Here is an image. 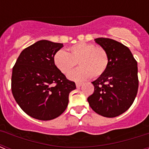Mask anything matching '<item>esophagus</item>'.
<instances>
[{
  "label": "esophagus",
  "mask_w": 149,
  "mask_h": 149,
  "mask_svg": "<svg viewBox=\"0 0 149 149\" xmlns=\"http://www.w3.org/2000/svg\"><path fill=\"white\" fill-rule=\"evenodd\" d=\"M82 84H83V83H81V82H77V83H76V86H77V88L81 87V86H82Z\"/></svg>",
  "instance_id": "obj_1"
}]
</instances>
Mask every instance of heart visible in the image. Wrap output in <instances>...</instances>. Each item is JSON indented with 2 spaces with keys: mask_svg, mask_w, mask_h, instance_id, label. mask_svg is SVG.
Here are the masks:
<instances>
[{
  "mask_svg": "<svg viewBox=\"0 0 149 149\" xmlns=\"http://www.w3.org/2000/svg\"><path fill=\"white\" fill-rule=\"evenodd\" d=\"M56 67L63 74H68L78 65L80 68L68 75L74 81H83L91 77L97 78L106 72L109 64V56L104 48L93 44L79 42L68 49V52L60 50L54 56Z\"/></svg>",
  "mask_w": 149,
  "mask_h": 149,
  "instance_id": "b5f03b06",
  "label": "heart"
}]
</instances>
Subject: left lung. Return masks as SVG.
I'll use <instances>...</instances> for the list:
<instances>
[{
	"instance_id": "left-lung-1",
	"label": "left lung",
	"mask_w": 149,
	"mask_h": 149,
	"mask_svg": "<svg viewBox=\"0 0 149 149\" xmlns=\"http://www.w3.org/2000/svg\"><path fill=\"white\" fill-rule=\"evenodd\" d=\"M95 42L107 51L109 64L106 72L92 82L94 93L89 96V106L104 117L118 116L132 105L137 94V62L130 49L122 43L97 38Z\"/></svg>"
}]
</instances>
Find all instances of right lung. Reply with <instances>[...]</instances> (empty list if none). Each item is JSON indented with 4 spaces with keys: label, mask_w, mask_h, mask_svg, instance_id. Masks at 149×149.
I'll list each match as a JSON object with an SVG mask.
<instances>
[{
    "label": "right lung",
    "mask_w": 149,
    "mask_h": 149,
    "mask_svg": "<svg viewBox=\"0 0 149 149\" xmlns=\"http://www.w3.org/2000/svg\"><path fill=\"white\" fill-rule=\"evenodd\" d=\"M62 43L40 40L24 49L13 68V97L24 113L34 119L48 121L65 111L68 95L76 89L56 68L54 56Z\"/></svg>",
    "instance_id": "right-lung-1"
}]
</instances>
